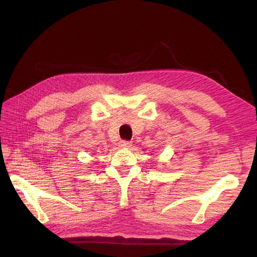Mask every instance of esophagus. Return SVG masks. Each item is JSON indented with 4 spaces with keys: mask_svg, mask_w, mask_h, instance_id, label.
I'll return each instance as SVG.
<instances>
[{
    "mask_svg": "<svg viewBox=\"0 0 257 257\" xmlns=\"http://www.w3.org/2000/svg\"><path fill=\"white\" fill-rule=\"evenodd\" d=\"M119 146L121 147V148H130V147H132V143H130V141L122 140V141H120Z\"/></svg>",
    "mask_w": 257,
    "mask_h": 257,
    "instance_id": "1",
    "label": "esophagus"
}]
</instances>
